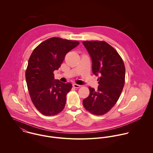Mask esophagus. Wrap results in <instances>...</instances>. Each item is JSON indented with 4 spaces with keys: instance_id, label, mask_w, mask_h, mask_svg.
I'll list each match as a JSON object with an SVG mask.
<instances>
[{
    "instance_id": "1",
    "label": "esophagus",
    "mask_w": 153,
    "mask_h": 153,
    "mask_svg": "<svg viewBox=\"0 0 153 153\" xmlns=\"http://www.w3.org/2000/svg\"><path fill=\"white\" fill-rule=\"evenodd\" d=\"M73 87L74 88H79L81 87V85H78V84H73Z\"/></svg>"
}]
</instances>
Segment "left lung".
Returning a JSON list of instances; mask_svg holds the SVG:
<instances>
[{
  "instance_id": "left-lung-1",
  "label": "left lung",
  "mask_w": 153,
  "mask_h": 153,
  "mask_svg": "<svg viewBox=\"0 0 153 153\" xmlns=\"http://www.w3.org/2000/svg\"><path fill=\"white\" fill-rule=\"evenodd\" d=\"M92 60L93 74L98 76L96 90L89 87V96L83 100L85 108L94 115H103L117 102L125 83L126 69L115 49L103 41L82 42Z\"/></svg>"
}]
</instances>
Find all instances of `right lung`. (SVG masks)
<instances>
[{
    "label": "right lung",
    "instance_id": "add662e5",
    "mask_svg": "<svg viewBox=\"0 0 153 153\" xmlns=\"http://www.w3.org/2000/svg\"><path fill=\"white\" fill-rule=\"evenodd\" d=\"M79 43L51 38L32 52L26 71V81L31 100L45 115H54L65 107L66 95L72 88L69 82L55 79L53 71L61 66L66 54Z\"/></svg>",
    "mask_w": 153,
    "mask_h": 153
}]
</instances>
